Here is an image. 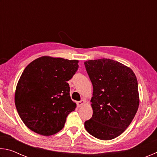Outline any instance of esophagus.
<instances>
[{
	"instance_id": "obj_1",
	"label": "esophagus",
	"mask_w": 157,
	"mask_h": 157,
	"mask_svg": "<svg viewBox=\"0 0 157 157\" xmlns=\"http://www.w3.org/2000/svg\"><path fill=\"white\" fill-rule=\"evenodd\" d=\"M85 102H86V101L84 100H82L81 101H79V102H77V105H78V107H80L84 104H85Z\"/></svg>"
}]
</instances>
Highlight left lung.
<instances>
[{"mask_svg": "<svg viewBox=\"0 0 157 157\" xmlns=\"http://www.w3.org/2000/svg\"><path fill=\"white\" fill-rule=\"evenodd\" d=\"M85 67L94 87L93 116L84 127L93 136L111 140L123 133L139 106L136 77L128 66L110 59L88 60Z\"/></svg>", "mask_w": 157, "mask_h": 157, "instance_id": "left-lung-1", "label": "left lung"}]
</instances>
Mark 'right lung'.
Returning a JSON list of instances; mask_svg holds the SVG:
<instances>
[{"label":"right lung","mask_w":157,"mask_h":157,"mask_svg":"<svg viewBox=\"0 0 157 157\" xmlns=\"http://www.w3.org/2000/svg\"><path fill=\"white\" fill-rule=\"evenodd\" d=\"M78 60L43 56L26 66L16 88L14 102L21 120L32 131L51 136L64 127L66 117L75 109L68 81Z\"/></svg>","instance_id":"right-lung-1"}]
</instances>
